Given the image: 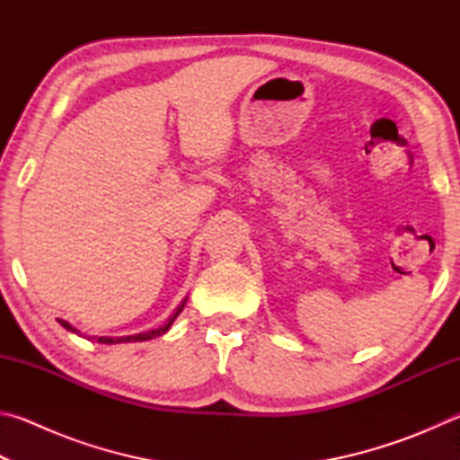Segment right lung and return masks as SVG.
<instances>
[{
    "label": "right lung",
    "instance_id": "obj_1",
    "mask_svg": "<svg viewBox=\"0 0 460 460\" xmlns=\"http://www.w3.org/2000/svg\"><path fill=\"white\" fill-rule=\"evenodd\" d=\"M186 300H189V296H186V298L182 300V305L178 306L174 313H172V316H168V321L162 324V326H158V329H152V331H146V332H137V334H129V337H99L97 341L99 342H103V345H118V342H142V341H150V339H155V337H162V334L164 332H168V329L170 326H172V323L176 321V316L182 313V308H184V305H186ZM58 323L65 326L66 331H71V332H79L75 329V326L71 324V323H66V321H60L58 318ZM95 339V337H93Z\"/></svg>",
    "mask_w": 460,
    "mask_h": 460
}]
</instances>
